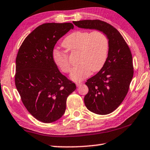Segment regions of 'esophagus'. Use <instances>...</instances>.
Wrapping results in <instances>:
<instances>
[{"instance_id": "esophagus-1", "label": "esophagus", "mask_w": 150, "mask_h": 150, "mask_svg": "<svg viewBox=\"0 0 150 150\" xmlns=\"http://www.w3.org/2000/svg\"><path fill=\"white\" fill-rule=\"evenodd\" d=\"M82 84H83V83L81 82V81H77V82H76V86H77V87L81 86Z\"/></svg>"}]
</instances>
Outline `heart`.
<instances>
[{
	"label": "heart",
	"instance_id": "heart-1",
	"mask_svg": "<svg viewBox=\"0 0 150 150\" xmlns=\"http://www.w3.org/2000/svg\"><path fill=\"white\" fill-rule=\"evenodd\" d=\"M68 52L78 51V65L73 69L70 75L75 81H80L90 75L91 71L96 72L102 69L106 62L108 51V40L104 33L99 30L91 32L77 30L67 35L62 43ZM53 61L62 72L71 71L68 55L64 52L54 50Z\"/></svg>",
	"mask_w": 150,
	"mask_h": 150
}]
</instances>
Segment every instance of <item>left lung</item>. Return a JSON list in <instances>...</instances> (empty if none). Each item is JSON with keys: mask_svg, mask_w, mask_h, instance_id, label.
Returning <instances> with one entry per match:
<instances>
[{"mask_svg": "<svg viewBox=\"0 0 150 150\" xmlns=\"http://www.w3.org/2000/svg\"><path fill=\"white\" fill-rule=\"evenodd\" d=\"M78 28L96 30L108 39V57L96 75L87 80L88 93L85 105L98 115H108L115 110L127 94L133 76L130 48L120 32L106 22L95 20L73 21Z\"/></svg>", "mask_w": 150, "mask_h": 150, "instance_id": "left-lung-1", "label": "left lung"}]
</instances>
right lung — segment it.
<instances>
[{"mask_svg": "<svg viewBox=\"0 0 150 150\" xmlns=\"http://www.w3.org/2000/svg\"><path fill=\"white\" fill-rule=\"evenodd\" d=\"M73 28L71 23L42 24L25 38L18 51L15 86L27 110L42 122L61 118L67 98L76 89L52 58L58 40Z\"/></svg>", "mask_w": 150, "mask_h": 150, "instance_id": "1", "label": "right lung"}]
</instances>
